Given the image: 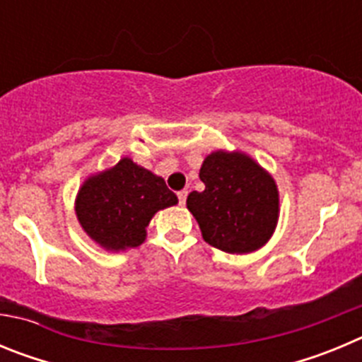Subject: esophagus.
Returning <instances> with one entry per match:
<instances>
[{
	"mask_svg": "<svg viewBox=\"0 0 362 362\" xmlns=\"http://www.w3.org/2000/svg\"><path fill=\"white\" fill-rule=\"evenodd\" d=\"M187 196H188V192H187V190H181V192H177L179 204H185V203H187Z\"/></svg>",
	"mask_w": 362,
	"mask_h": 362,
	"instance_id": "esophagus-1",
	"label": "esophagus"
}]
</instances>
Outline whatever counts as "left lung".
<instances>
[{
  "label": "left lung",
  "instance_id": "obj_1",
  "mask_svg": "<svg viewBox=\"0 0 362 362\" xmlns=\"http://www.w3.org/2000/svg\"><path fill=\"white\" fill-rule=\"evenodd\" d=\"M199 177L204 190L190 192L187 206L204 241L228 254L267 245L279 219V192L263 166L238 150H217L204 158Z\"/></svg>",
  "mask_w": 362,
  "mask_h": 362
}]
</instances>
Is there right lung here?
Here are the masks:
<instances>
[{"mask_svg": "<svg viewBox=\"0 0 362 362\" xmlns=\"http://www.w3.org/2000/svg\"><path fill=\"white\" fill-rule=\"evenodd\" d=\"M174 204L177 196L165 179L123 158L81 185L76 216L92 241L105 250L119 252L141 245L153 214Z\"/></svg>", "mask_w": 362, "mask_h": 362, "instance_id": "1", "label": "right lung"}]
</instances>
